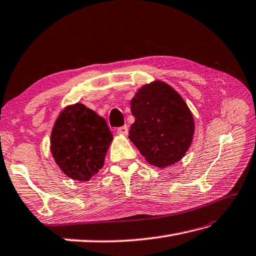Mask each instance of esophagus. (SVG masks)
<instances>
[{"instance_id":"1","label":"esophagus","mask_w":256,"mask_h":256,"mask_svg":"<svg viewBox=\"0 0 256 256\" xmlns=\"http://www.w3.org/2000/svg\"><path fill=\"white\" fill-rule=\"evenodd\" d=\"M117 134H124V136H126V134H128V127L126 126V124H124V126H122V127H119V128L117 129Z\"/></svg>"}]
</instances>
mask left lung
I'll return each mask as SVG.
<instances>
[{"label": "left lung", "mask_w": 256, "mask_h": 256, "mask_svg": "<svg viewBox=\"0 0 256 256\" xmlns=\"http://www.w3.org/2000/svg\"><path fill=\"white\" fill-rule=\"evenodd\" d=\"M132 114L129 139L150 164L166 168L184 157L194 139V120L174 88L160 80L142 86L132 99Z\"/></svg>", "instance_id": "obj_1"}]
</instances>
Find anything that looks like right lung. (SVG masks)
<instances>
[{"label":"right lung","instance_id":"add662e5","mask_svg":"<svg viewBox=\"0 0 256 256\" xmlns=\"http://www.w3.org/2000/svg\"><path fill=\"white\" fill-rule=\"evenodd\" d=\"M112 134L105 119L82 104L67 106L54 124L50 151L70 178L88 181L102 168Z\"/></svg>","mask_w":256,"mask_h":256}]
</instances>
